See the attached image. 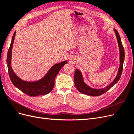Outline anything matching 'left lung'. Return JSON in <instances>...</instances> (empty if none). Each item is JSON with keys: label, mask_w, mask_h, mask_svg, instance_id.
I'll list each match as a JSON object with an SVG mask.
<instances>
[{"label": "left lung", "mask_w": 134, "mask_h": 134, "mask_svg": "<svg viewBox=\"0 0 134 134\" xmlns=\"http://www.w3.org/2000/svg\"><path fill=\"white\" fill-rule=\"evenodd\" d=\"M114 31L115 32L117 42H118L119 47L120 61L118 72H117V76H116L115 79L111 84L108 85L106 87L101 89H93L91 88L90 87H89L88 85H87L84 83L82 74L81 73V72L78 69H76L75 70L74 74V84L77 90H78V91L80 92V93L91 96H99L107 92L109 89L118 82L119 80H120L123 70V64L125 59V51L124 48L122 46V42H121L119 34L116 29H114Z\"/></svg>", "instance_id": "1"}]
</instances>
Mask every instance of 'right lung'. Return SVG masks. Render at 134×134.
Wrapping results in <instances>:
<instances>
[{"label":"right lung","mask_w":134,"mask_h":134,"mask_svg":"<svg viewBox=\"0 0 134 134\" xmlns=\"http://www.w3.org/2000/svg\"><path fill=\"white\" fill-rule=\"evenodd\" d=\"M15 33L16 32H15L12 37L7 57L8 70V73L11 82L15 87L30 96L35 97L48 94L54 88L56 76L57 75L61 69L63 67L65 64L68 63V62L64 61L62 63L56 64L50 68L46 75L36 82H27V81L22 80L14 73L11 66L12 50Z\"/></svg>","instance_id":"obj_1"}]
</instances>
